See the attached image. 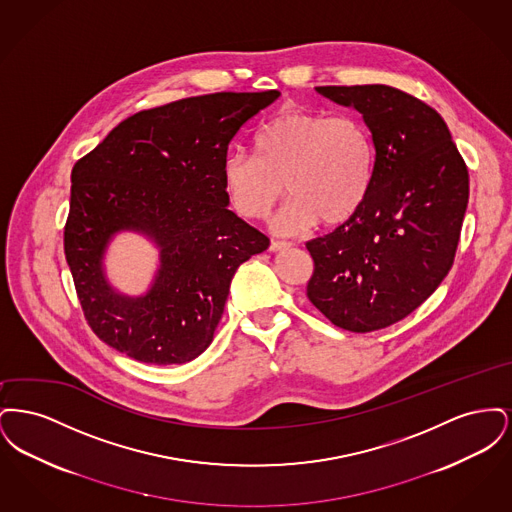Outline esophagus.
Listing matches in <instances>:
<instances>
[{"instance_id": "1", "label": "esophagus", "mask_w": 512, "mask_h": 512, "mask_svg": "<svg viewBox=\"0 0 512 512\" xmlns=\"http://www.w3.org/2000/svg\"><path fill=\"white\" fill-rule=\"evenodd\" d=\"M288 247H292L290 242H278V240H272V242H270V251H272V253H278V251L288 249Z\"/></svg>"}]
</instances>
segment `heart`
Returning a JSON list of instances; mask_svg holds the SVG:
<instances>
[{
  "mask_svg": "<svg viewBox=\"0 0 512 512\" xmlns=\"http://www.w3.org/2000/svg\"><path fill=\"white\" fill-rule=\"evenodd\" d=\"M255 153L226 157L222 180L245 219H267L286 190L292 199L272 222L278 234H301L318 220L338 226L366 201L376 151L370 132L353 115L284 113L255 134Z\"/></svg>",
  "mask_w": 512,
  "mask_h": 512,
  "instance_id": "1",
  "label": "heart"
}]
</instances>
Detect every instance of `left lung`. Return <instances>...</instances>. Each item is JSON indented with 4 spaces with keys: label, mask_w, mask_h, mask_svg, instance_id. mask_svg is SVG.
<instances>
[{
    "label": "left lung",
    "mask_w": 512,
    "mask_h": 512,
    "mask_svg": "<svg viewBox=\"0 0 512 512\" xmlns=\"http://www.w3.org/2000/svg\"><path fill=\"white\" fill-rule=\"evenodd\" d=\"M363 115L376 149L363 207L307 242V297L332 324L372 332L411 315L453 265L468 203V169L436 109L384 84L318 86Z\"/></svg>",
    "instance_id": "8db88e82"
}]
</instances>
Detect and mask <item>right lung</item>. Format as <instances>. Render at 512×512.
Here are the masks:
<instances>
[{
	"instance_id": "obj_1",
	"label": "right lung",
	"mask_w": 512,
	"mask_h": 512,
	"mask_svg": "<svg viewBox=\"0 0 512 512\" xmlns=\"http://www.w3.org/2000/svg\"><path fill=\"white\" fill-rule=\"evenodd\" d=\"M278 96L219 92L140 111L74 165L65 257L99 340L147 365L190 363L211 345L236 270L270 245L228 209L222 167L238 130ZM119 231L160 247L144 296L104 278Z\"/></svg>"
}]
</instances>
